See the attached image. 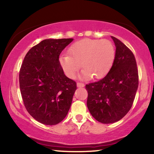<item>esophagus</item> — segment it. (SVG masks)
Segmentation results:
<instances>
[{
    "label": "esophagus",
    "mask_w": 154,
    "mask_h": 154,
    "mask_svg": "<svg viewBox=\"0 0 154 154\" xmlns=\"http://www.w3.org/2000/svg\"><path fill=\"white\" fill-rule=\"evenodd\" d=\"M77 86L79 88H83V87H84V86H85V85H84V83H80V82H78Z\"/></svg>",
    "instance_id": "1"
}]
</instances>
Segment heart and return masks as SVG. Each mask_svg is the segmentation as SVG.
Here are the masks:
<instances>
[{"label": "heart", "instance_id": "1", "mask_svg": "<svg viewBox=\"0 0 154 154\" xmlns=\"http://www.w3.org/2000/svg\"><path fill=\"white\" fill-rule=\"evenodd\" d=\"M69 54H62L60 63L64 73L73 79L81 69L84 79H99L105 76L113 64L116 51L114 46L106 39H84L69 48Z\"/></svg>", "mask_w": 154, "mask_h": 154}]
</instances>
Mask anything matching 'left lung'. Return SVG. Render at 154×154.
Listing matches in <instances>:
<instances>
[{
	"mask_svg": "<svg viewBox=\"0 0 154 154\" xmlns=\"http://www.w3.org/2000/svg\"><path fill=\"white\" fill-rule=\"evenodd\" d=\"M116 45L115 60L107 75L87 84V106L94 119L113 123L127 114L133 104L139 75L133 53L121 41L111 36Z\"/></svg>",
	"mask_w": 154,
	"mask_h": 154,
	"instance_id": "8db88e82",
	"label": "left lung"
}]
</instances>
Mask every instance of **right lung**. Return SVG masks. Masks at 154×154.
I'll return each instance as SVG.
<instances>
[{
    "label": "right lung",
    "mask_w": 154,
    "mask_h": 154,
    "mask_svg": "<svg viewBox=\"0 0 154 154\" xmlns=\"http://www.w3.org/2000/svg\"><path fill=\"white\" fill-rule=\"evenodd\" d=\"M73 38L45 39L31 48L21 66L19 81L24 106L37 121L58 124L70 109L76 83L64 75L59 57Z\"/></svg>",
    "instance_id": "obj_1"
}]
</instances>
